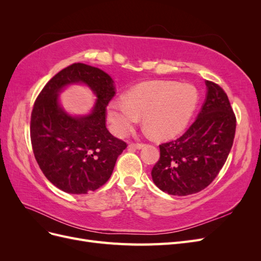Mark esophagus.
Instances as JSON below:
<instances>
[{"instance_id": "1", "label": "esophagus", "mask_w": 261, "mask_h": 261, "mask_svg": "<svg viewBox=\"0 0 261 261\" xmlns=\"http://www.w3.org/2000/svg\"><path fill=\"white\" fill-rule=\"evenodd\" d=\"M145 145L144 144H140V143H137V144H129L128 147L129 149H141Z\"/></svg>"}]
</instances>
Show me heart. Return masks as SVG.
Here are the masks:
<instances>
[{"instance_id":"heart-1","label":"heart","mask_w":261,"mask_h":261,"mask_svg":"<svg viewBox=\"0 0 261 261\" xmlns=\"http://www.w3.org/2000/svg\"><path fill=\"white\" fill-rule=\"evenodd\" d=\"M198 103L191 84L147 82L139 84L108 106L110 127L117 136L127 134L143 116L144 126L156 138H170L183 130Z\"/></svg>"}]
</instances>
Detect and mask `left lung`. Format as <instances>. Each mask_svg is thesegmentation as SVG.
<instances>
[{
    "mask_svg": "<svg viewBox=\"0 0 261 261\" xmlns=\"http://www.w3.org/2000/svg\"><path fill=\"white\" fill-rule=\"evenodd\" d=\"M207 96L195 122L179 138L161 144L151 176L162 192L196 194L211 184L231 151L236 117L224 90L206 81Z\"/></svg>",
    "mask_w": 261,
    "mask_h": 261,
    "instance_id": "1",
    "label": "left lung"
}]
</instances>
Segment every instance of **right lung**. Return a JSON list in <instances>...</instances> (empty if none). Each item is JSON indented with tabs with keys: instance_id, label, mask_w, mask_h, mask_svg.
Masks as SVG:
<instances>
[{
	"instance_id": "add662e5",
	"label": "right lung",
	"mask_w": 261,
	"mask_h": 261,
	"mask_svg": "<svg viewBox=\"0 0 261 261\" xmlns=\"http://www.w3.org/2000/svg\"><path fill=\"white\" fill-rule=\"evenodd\" d=\"M85 83L96 94L93 111L84 117L66 114L58 93L72 83ZM115 94L112 78L83 63L62 69L36 99L30 120V138L44 176L68 194H87L106 184L117 156L127 147L106 126L107 106Z\"/></svg>"
}]
</instances>
